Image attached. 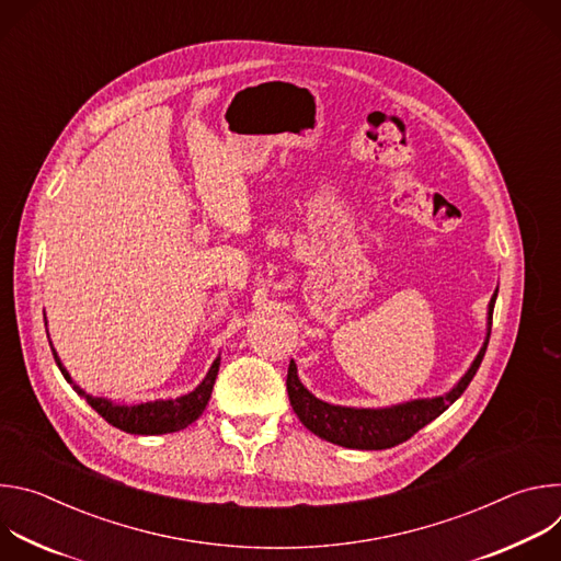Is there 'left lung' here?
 I'll return each instance as SVG.
<instances>
[{"label": "left lung", "instance_id": "8db88e82", "mask_svg": "<svg viewBox=\"0 0 561 561\" xmlns=\"http://www.w3.org/2000/svg\"><path fill=\"white\" fill-rule=\"evenodd\" d=\"M497 290L491 297L489 304V317H486V340L479 348L477 357L472 359L470 368L463 373V377L444 394L437 397H424V399H411V402L392 404L383 409H353V407H335L322 399L314 397L297 375V364L290 359L288 364V377H286V390L290 407L299 422L331 444L344 446V448H357V450H383L392 448L411 439L420 428L431 424L435 417H439L455 399L461 397V392L468 388L470 379L474 377L479 364L484 359L489 337H491V324H493V308H495Z\"/></svg>", "mask_w": 561, "mask_h": 561}]
</instances>
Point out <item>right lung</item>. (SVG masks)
<instances>
[{"mask_svg":"<svg viewBox=\"0 0 561 561\" xmlns=\"http://www.w3.org/2000/svg\"><path fill=\"white\" fill-rule=\"evenodd\" d=\"M48 342H50V337H48ZM53 357H55V364L61 370L64 379L75 388V392L79 397H84L87 402L91 404V409L98 411L111 426H115L124 433H130V435L178 433V431L186 428L188 424H193L204 413V409L208 404L210 392H213V383H215V377H217V370H219V357H217L213 362V366L208 368L206 377L197 383V388L182 394V397L154 399V402H144V404H117V402H111V399H106V397H93V394L84 392L72 381L70 373L64 368L55 348H53Z\"/></svg>","mask_w":561,"mask_h":561,"instance_id":"right-lung-1","label":"right lung"}]
</instances>
